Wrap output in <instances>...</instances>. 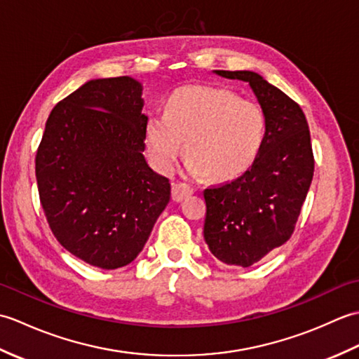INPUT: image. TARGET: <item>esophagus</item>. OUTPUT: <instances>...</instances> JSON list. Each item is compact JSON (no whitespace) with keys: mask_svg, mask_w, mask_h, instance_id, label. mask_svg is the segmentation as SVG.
<instances>
[{"mask_svg":"<svg viewBox=\"0 0 359 359\" xmlns=\"http://www.w3.org/2000/svg\"><path fill=\"white\" fill-rule=\"evenodd\" d=\"M193 193H194V189L187 184H174L172 189H171V197L174 202H182L185 197L191 196Z\"/></svg>","mask_w":359,"mask_h":359,"instance_id":"34e87169","label":"esophagus"}]
</instances>
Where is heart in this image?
<instances>
[{
  "label": "heart",
  "mask_w": 359,
  "mask_h": 359,
  "mask_svg": "<svg viewBox=\"0 0 359 359\" xmlns=\"http://www.w3.org/2000/svg\"><path fill=\"white\" fill-rule=\"evenodd\" d=\"M265 137V116L256 102L225 88L184 86L168 97L165 112H151L144 143L156 170L168 174L185 148L193 177L231 180L255 162Z\"/></svg>",
  "instance_id": "heart-1"
}]
</instances>
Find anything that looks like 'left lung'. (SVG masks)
I'll use <instances>...</instances> for the list:
<instances>
[{
    "label": "left lung",
    "instance_id": "1",
    "mask_svg": "<svg viewBox=\"0 0 359 359\" xmlns=\"http://www.w3.org/2000/svg\"><path fill=\"white\" fill-rule=\"evenodd\" d=\"M250 85L265 116L255 162L230 184L205 189L203 238L226 265L251 266L290 239L313 179L309 123L299 104L251 71H212Z\"/></svg>",
    "mask_w": 359,
    "mask_h": 359
}]
</instances>
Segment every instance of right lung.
I'll use <instances>...</instances> for the list:
<instances>
[{"label":"right lung","mask_w":359,"mask_h":359,"mask_svg":"<svg viewBox=\"0 0 359 359\" xmlns=\"http://www.w3.org/2000/svg\"><path fill=\"white\" fill-rule=\"evenodd\" d=\"M142 90L131 77L86 81L52 109L35 158L53 236L103 270L139 256L171 197L170 180L143 156Z\"/></svg>","instance_id":"obj_1"}]
</instances>
